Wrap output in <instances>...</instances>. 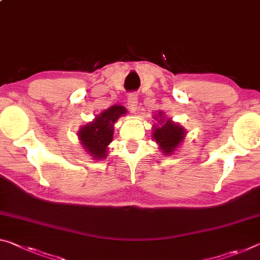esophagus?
I'll return each mask as SVG.
<instances>
[{"mask_svg": "<svg viewBox=\"0 0 260 260\" xmlns=\"http://www.w3.org/2000/svg\"><path fill=\"white\" fill-rule=\"evenodd\" d=\"M127 105H128L131 112H135L138 109V93L132 92L128 93V97H127Z\"/></svg>", "mask_w": 260, "mask_h": 260, "instance_id": "esophagus-1", "label": "esophagus"}]
</instances>
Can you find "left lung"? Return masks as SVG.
<instances>
[{
    "label": "left lung",
    "mask_w": 260,
    "mask_h": 260,
    "mask_svg": "<svg viewBox=\"0 0 260 260\" xmlns=\"http://www.w3.org/2000/svg\"><path fill=\"white\" fill-rule=\"evenodd\" d=\"M154 131L152 138L156 140V142L159 143L160 149L163 150L164 154L174 151L176 147L183 141L185 134L183 127L176 125L170 120H167L164 125L154 128Z\"/></svg>",
    "instance_id": "obj_1"
}]
</instances>
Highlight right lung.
Masks as SVG:
<instances>
[{
	"instance_id": "1",
	"label": "right lung",
	"mask_w": 260,
	"mask_h": 260,
	"mask_svg": "<svg viewBox=\"0 0 260 260\" xmlns=\"http://www.w3.org/2000/svg\"><path fill=\"white\" fill-rule=\"evenodd\" d=\"M123 106H111L109 110L104 111L92 121L90 125L82 127L78 132V137L84 146V149L93 156V158H104L106 156V147L112 141L113 138V123L115 120L125 114Z\"/></svg>"
}]
</instances>
